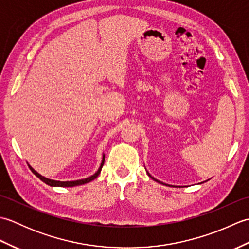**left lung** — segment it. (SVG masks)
<instances>
[{
  "instance_id": "obj_1",
  "label": "left lung",
  "mask_w": 249,
  "mask_h": 249,
  "mask_svg": "<svg viewBox=\"0 0 249 249\" xmlns=\"http://www.w3.org/2000/svg\"><path fill=\"white\" fill-rule=\"evenodd\" d=\"M147 172V171H146ZM147 174H149V177L151 178H153V179H154V181H156V182H158V183H160V184H165V183H162V182H160V181H158V179H156L155 178H153L152 176H151V174L149 173V172H147ZM199 184H201V183H199ZM165 185H167V184H165Z\"/></svg>"
}]
</instances>
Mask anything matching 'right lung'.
<instances>
[{"mask_svg": "<svg viewBox=\"0 0 249 249\" xmlns=\"http://www.w3.org/2000/svg\"><path fill=\"white\" fill-rule=\"evenodd\" d=\"M104 162H105V154L103 155V160H102V162H100V166L98 168V170L95 172L93 176L89 177V178H82V179H76V181H55V179H51V178H45L41 176V174H39L37 171H35L33 168H32L30 165V169L32 170V172H33L35 176L40 178L41 181H43L44 183H46L47 185H49V186H52V187H73V186H79V185H83V184H87V183H89L92 182L93 179L96 178L98 176L100 171H102V168L104 166Z\"/></svg>", "mask_w": 249, "mask_h": 249, "instance_id": "1", "label": "right lung"}]
</instances>
